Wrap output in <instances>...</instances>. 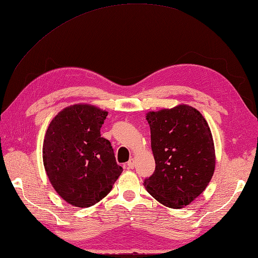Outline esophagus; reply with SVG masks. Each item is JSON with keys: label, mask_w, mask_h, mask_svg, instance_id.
Segmentation results:
<instances>
[{"label": "esophagus", "mask_w": 258, "mask_h": 258, "mask_svg": "<svg viewBox=\"0 0 258 258\" xmlns=\"http://www.w3.org/2000/svg\"><path fill=\"white\" fill-rule=\"evenodd\" d=\"M127 167H128V169H134L135 168V159L134 158H131L129 161L127 162Z\"/></svg>", "instance_id": "1"}]
</instances>
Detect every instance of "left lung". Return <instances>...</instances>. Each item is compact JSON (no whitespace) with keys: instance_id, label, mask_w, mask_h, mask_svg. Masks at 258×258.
<instances>
[{"instance_id":"1","label":"left lung","mask_w":258,"mask_h":258,"mask_svg":"<svg viewBox=\"0 0 258 258\" xmlns=\"http://www.w3.org/2000/svg\"><path fill=\"white\" fill-rule=\"evenodd\" d=\"M151 149L156 170L144 184L171 209L193 202L210 183L215 170V149L207 120L196 108L177 105L149 111Z\"/></svg>"}]
</instances>
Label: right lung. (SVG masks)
<instances>
[{
  "mask_svg": "<svg viewBox=\"0 0 258 258\" xmlns=\"http://www.w3.org/2000/svg\"><path fill=\"white\" fill-rule=\"evenodd\" d=\"M107 114L88 104L68 106L53 118L45 134V171L57 194L73 207L99 202L122 172L111 144L100 135Z\"/></svg>",
  "mask_w": 258,
  "mask_h": 258,
  "instance_id": "1",
  "label": "right lung"
}]
</instances>
